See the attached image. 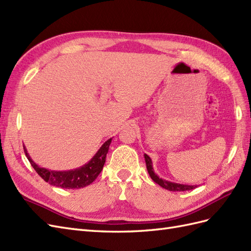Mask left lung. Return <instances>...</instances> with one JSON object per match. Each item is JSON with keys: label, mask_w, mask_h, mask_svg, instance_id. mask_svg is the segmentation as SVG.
<instances>
[{"label": "left lung", "mask_w": 251, "mask_h": 251, "mask_svg": "<svg viewBox=\"0 0 251 251\" xmlns=\"http://www.w3.org/2000/svg\"><path fill=\"white\" fill-rule=\"evenodd\" d=\"M145 159H146V165H147V170L150 174L151 178L158 184L160 187H162L164 189H167L169 191H187V190H192V189H195L198 186H192V185H184V184H177V182H173V181H169L166 179L160 178L159 176L154 172L153 169V164L151 158L148 156L147 154L144 155Z\"/></svg>", "instance_id": "8db88e82"}]
</instances>
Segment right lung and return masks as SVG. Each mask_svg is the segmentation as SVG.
Masks as SVG:
<instances>
[{
  "instance_id": "add662e5",
  "label": "right lung",
  "mask_w": 251,
  "mask_h": 251,
  "mask_svg": "<svg viewBox=\"0 0 251 251\" xmlns=\"http://www.w3.org/2000/svg\"><path fill=\"white\" fill-rule=\"evenodd\" d=\"M111 142L112 138L106 140L87 164L80 168L74 169V170L67 171H52L50 170V169L39 167L31 159L29 154L27 153L25 146L23 147L26 157L28 158L30 165L46 182H49L51 186H56L63 189H80L91 185L97 178L100 172L102 171Z\"/></svg>"
}]
</instances>
